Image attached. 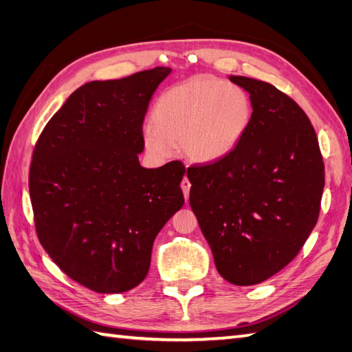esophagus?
Returning a JSON list of instances; mask_svg holds the SVG:
<instances>
[{"instance_id":"obj_1","label":"esophagus","mask_w":352,"mask_h":352,"mask_svg":"<svg viewBox=\"0 0 352 352\" xmlns=\"http://www.w3.org/2000/svg\"><path fill=\"white\" fill-rule=\"evenodd\" d=\"M182 189H183V193H184V198L188 199V198H189V192H190V182H189V178H188V177H184V178H183V182H182Z\"/></svg>"}]
</instances>
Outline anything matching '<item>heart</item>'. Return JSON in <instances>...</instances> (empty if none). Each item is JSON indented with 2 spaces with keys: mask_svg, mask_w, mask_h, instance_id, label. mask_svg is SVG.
Masks as SVG:
<instances>
[{
  "mask_svg": "<svg viewBox=\"0 0 352 352\" xmlns=\"http://www.w3.org/2000/svg\"><path fill=\"white\" fill-rule=\"evenodd\" d=\"M252 104L241 86L212 76H197L163 92L144 125L146 153L166 160L178 144L192 163H213L227 157L248 130Z\"/></svg>",
  "mask_w": 352,
  "mask_h": 352,
  "instance_id": "1",
  "label": "heart"
}]
</instances>
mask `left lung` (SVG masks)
Returning a JSON list of instances; mask_svg holds the SVG:
<instances>
[{
	"instance_id": "left-lung-1",
	"label": "left lung",
	"mask_w": 352,
	"mask_h": 352,
	"mask_svg": "<svg viewBox=\"0 0 352 352\" xmlns=\"http://www.w3.org/2000/svg\"><path fill=\"white\" fill-rule=\"evenodd\" d=\"M228 78L250 94L251 122L227 157L188 169L189 203L222 278L252 286L307 241L325 170L315 129L294 100L265 81Z\"/></svg>"
}]
</instances>
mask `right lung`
<instances>
[{
  "mask_svg": "<svg viewBox=\"0 0 352 352\" xmlns=\"http://www.w3.org/2000/svg\"><path fill=\"white\" fill-rule=\"evenodd\" d=\"M170 71L83 85L34 148L28 186L37 237L69 278L98 294L144 281L155 236L184 204L180 162L139 163L149 101Z\"/></svg>",
  "mask_w": 352,
  "mask_h": 352,
  "instance_id": "1",
  "label": "right lung"
}]
</instances>
